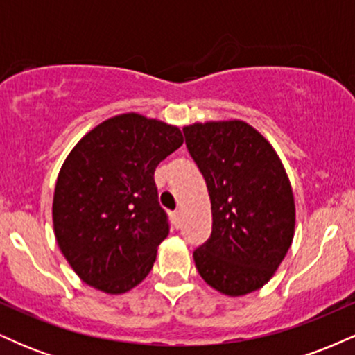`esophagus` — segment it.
Returning <instances> with one entry per match:
<instances>
[{"instance_id":"34e87169","label":"esophagus","mask_w":355,"mask_h":355,"mask_svg":"<svg viewBox=\"0 0 355 355\" xmlns=\"http://www.w3.org/2000/svg\"><path fill=\"white\" fill-rule=\"evenodd\" d=\"M172 218H173V223H175V227H178V225H180V218H182V214H180V211H173V214H172Z\"/></svg>"}]
</instances>
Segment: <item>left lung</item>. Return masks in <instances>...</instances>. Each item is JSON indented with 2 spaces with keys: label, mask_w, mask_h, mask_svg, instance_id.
I'll return each instance as SVG.
<instances>
[{
  "label": "left lung",
  "mask_w": 355,
  "mask_h": 355,
  "mask_svg": "<svg viewBox=\"0 0 355 355\" xmlns=\"http://www.w3.org/2000/svg\"><path fill=\"white\" fill-rule=\"evenodd\" d=\"M211 203V234L193 252L195 267L220 294L263 287L292 245L295 203L279 155L242 120L183 128Z\"/></svg>",
  "instance_id": "obj_1"
}]
</instances>
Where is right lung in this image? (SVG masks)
<instances>
[{"instance_id":"right-lung-1","label":"right lung","mask_w":355,"mask_h":355,"mask_svg":"<svg viewBox=\"0 0 355 355\" xmlns=\"http://www.w3.org/2000/svg\"><path fill=\"white\" fill-rule=\"evenodd\" d=\"M182 144L178 126L123 113L89 130L68 155L55 187L53 229L85 284L123 294L150 274L170 230L153 173Z\"/></svg>"}]
</instances>
